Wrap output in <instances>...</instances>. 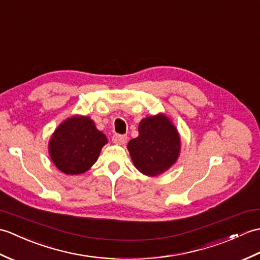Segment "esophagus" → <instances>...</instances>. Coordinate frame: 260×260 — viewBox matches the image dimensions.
<instances>
[{
  "mask_svg": "<svg viewBox=\"0 0 260 260\" xmlns=\"http://www.w3.org/2000/svg\"><path fill=\"white\" fill-rule=\"evenodd\" d=\"M126 140H128V138H126L125 136H122V135H114L112 137V141H113V143H115V145H120V146L124 145Z\"/></svg>",
  "mask_w": 260,
  "mask_h": 260,
  "instance_id": "obj_1",
  "label": "esophagus"
}]
</instances>
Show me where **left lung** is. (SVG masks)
I'll list each match as a JSON object with an SVG mask.
<instances>
[{
  "instance_id": "left-lung-1",
  "label": "left lung",
  "mask_w": 260,
  "mask_h": 260,
  "mask_svg": "<svg viewBox=\"0 0 260 260\" xmlns=\"http://www.w3.org/2000/svg\"><path fill=\"white\" fill-rule=\"evenodd\" d=\"M139 136L129 141L128 151L136 168L148 177L169 170L180 155L181 139L177 126L165 113L143 118Z\"/></svg>"
}]
</instances>
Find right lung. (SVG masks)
<instances>
[{
  "instance_id": "add662e5",
  "label": "right lung",
  "mask_w": 260,
  "mask_h": 260,
  "mask_svg": "<svg viewBox=\"0 0 260 260\" xmlns=\"http://www.w3.org/2000/svg\"><path fill=\"white\" fill-rule=\"evenodd\" d=\"M108 143L88 115L74 114L61 122L49 140V154L57 169L66 175H81L99 158Z\"/></svg>"
}]
</instances>
